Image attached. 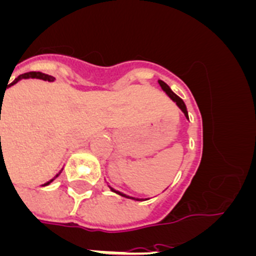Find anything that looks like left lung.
<instances>
[{
  "label": "left lung",
  "instance_id": "obj_1",
  "mask_svg": "<svg viewBox=\"0 0 256 256\" xmlns=\"http://www.w3.org/2000/svg\"><path fill=\"white\" fill-rule=\"evenodd\" d=\"M159 84L162 86V90H164V91H165V94H168V96L170 97L172 100H173V101H176V102H177V105L180 106V110H182V112H184V115H186V118H187V119H188V112H187L186 105H184V102H183V100H182V98H180V97H178L177 94H174V92L172 91V90H170V87H169V86L166 84V83H164V82H162V80H159ZM112 191H114V192H116V194H119V195L124 196V198H130V196H126V195H124V194H122V192H119V191H115V190H112ZM134 200H138V198H134Z\"/></svg>",
  "mask_w": 256,
  "mask_h": 256
}]
</instances>
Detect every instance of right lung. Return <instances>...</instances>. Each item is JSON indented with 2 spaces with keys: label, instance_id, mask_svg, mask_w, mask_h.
<instances>
[{
  "label": "right lung",
  "instance_id": "right-lung-1",
  "mask_svg": "<svg viewBox=\"0 0 256 256\" xmlns=\"http://www.w3.org/2000/svg\"><path fill=\"white\" fill-rule=\"evenodd\" d=\"M22 78H38V79H44V80H50V82L55 79L52 76L40 73V72H28V73H24V74H22L20 76H18V78L15 79L14 82L8 83V87H10V86H12V84H15V83H18L20 79H22ZM8 80H10V79H8ZM6 88H8V86H6ZM4 91H6V90H4ZM1 101H4V98H1ZM0 138H1V137H0ZM58 176H56V177H58ZM48 183L50 182H47L46 184H48ZM46 184H44V186H46Z\"/></svg>",
  "mask_w": 256,
  "mask_h": 256
}]
</instances>
